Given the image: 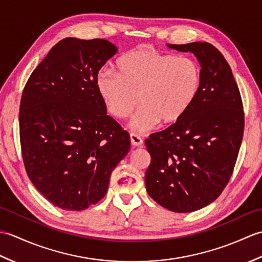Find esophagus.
Returning <instances> with one entry per match:
<instances>
[{
  "mask_svg": "<svg viewBox=\"0 0 262 262\" xmlns=\"http://www.w3.org/2000/svg\"><path fill=\"white\" fill-rule=\"evenodd\" d=\"M130 142H132V145H134V146H142L143 145V140L141 138V136H138L137 134H134V133H132L130 134Z\"/></svg>",
  "mask_w": 262,
  "mask_h": 262,
  "instance_id": "obj_1",
  "label": "esophagus"
}]
</instances>
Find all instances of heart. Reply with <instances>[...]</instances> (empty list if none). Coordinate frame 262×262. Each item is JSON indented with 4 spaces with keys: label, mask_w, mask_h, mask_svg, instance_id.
Instances as JSON below:
<instances>
[{
    "label": "heart",
    "mask_w": 262,
    "mask_h": 262,
    "mask_svg": "<svg viewBox=\"0 0 262 262\" xmlns=\"http://www.w3.org/2000/svg\"><path fill=\"white\" fill-rule=\"evenodd\" d=\"M117 73L98 72L96 86L105 108L125 119L141 104L132 120L137 132H147L161 122L172 126L191 109L202 88V69L189 57L142 47L117 60Z\"/></svg>",
    "instance_id": "1"
}]
</instances>
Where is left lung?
<instances>
[{
    "label": "left lung",
    "instance_id": "obj_1",
    "mask_svg": "<svg viewBox=\"0 0 262 262\" xmlns=\"http://www.w3.org/2000/svg\"><path fill=\"white\" fill-rule=\"evenodd\" d=\"M168 46L197 57L202 88L178 124L145 141L151 154L145 185L162 207L190 213L213 203L229 183L243 137V103L229 63L211 43Z\"/></svg>",
    "mask_w": 262,
    "mask_h": 262
}]
</instances>
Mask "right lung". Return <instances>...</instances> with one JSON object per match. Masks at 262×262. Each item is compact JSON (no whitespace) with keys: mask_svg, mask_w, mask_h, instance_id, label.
Segmentation results:
<instances>
[{"mask_svg":"<svg viewBox=\"0 0 262 262\" xmlns=\"http://www.w3.org/2000/svg\"><path fill=\"white\" fill-rule=\"evenodd\" d=\"M105 39L65 38L28 79L19 111L22 159L37 190L56 207L83 210L107 193L130 137L99 96L96 77L117 53Z\"/></svg>","mask_w":262,"mask_h":262,"instance_id":"add662e5","label":"right lung"}]
</instances>
